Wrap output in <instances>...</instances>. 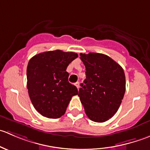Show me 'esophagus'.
<instances>
[{"label":"esophagus","mask_w":150,"mask_h":150,"mask_svg":"<svg viewBox=\"0 0 150 150\" xmlns=\"http://www.w3.org/2000/svg\"><path fill=\"white\" fill-rule=\"evenodd\" d=\"M75 86H76V87H77V88H79V87H80V86H79V83H78V82H77V83H75Z\"/></svg>","instance_id":"34e87169"}]
</instances>
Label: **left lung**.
Segmentation results:
<instances>
[{"label":"left lung","mask_w":150,"mask_h":150,"mask_svg":"<svg viewBox=\"0 0 150 150\" xmlns=\"http://www.w3.org/2000/svg\"><path fill=\"white\" fill-rule=\"evenodd\" d=\"M86 78L78 96L88 118L103 122L120 107L125 91V77L120 64L105 54H81Z\"/></svg>","instance_id":"1"}]
</instances>
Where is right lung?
Segmentation results:
<instances>
[{
  "mask_svg": "<svg viewBox=\"0 0 150 150\" xmlns=\"http://www.w3.org/2000/svg\"><path fill=\"white\" fill-rule=\"evenodd\" d=\"M74 52L46 51L30 59L27 67V87L35 109L44 117L59 118L65 113L76 86L68 81L67 67L78 57Z\"/></svg>",
  "mask_w": 150,
  "mask_h": 150,
  "instance_id": "right-lung-1",
  "label": "right lung"
}]
</instances>
